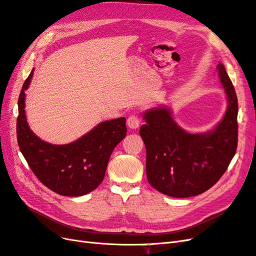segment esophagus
Listing matches in <instances>:
<instances>
[{
	"mask_svg": "<svg viewBox=\"0 0 256 256\" xmlns=\"http://www.w3.org/2000/svg\"><path fill=\"white\" fill-rule=\"evenodd\" d=\"M127 125L131 129H136L140 126V118L138 115H130L127 118Z\"/></svg>",
	"mask_w": 256,
	"mask_h": 256,
	"instance_id": "34e87169",
	"label": "esophagus"
}]
</instances>
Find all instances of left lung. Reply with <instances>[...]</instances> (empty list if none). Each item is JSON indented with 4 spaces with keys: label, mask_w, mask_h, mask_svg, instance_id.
Returning a JSON list of instances; mask_svg holds the SVG:
<instances>
[{
    "label": "left lung",
    "mask_w": 256,
    "mask_h": 256,
    "mask_svg": "<svg viewBox=\"0 0 256 256\" xmlns=\"http://www.w3.org/2000/svg\"><path fill=\"white\" fill-rule=\"evenodd\" d=\"M228 99L223 120L203 134L186 132L170 110L156 108L145 112L140 134L146 147V175L159 192L173 198L200 194L226 173L237 150L238 102L222 64L216 67Z\"/></svg>",
    "instance_id": "8db88e82"
}]
</instances>
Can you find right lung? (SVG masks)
<instances>
[{"label": "right lung", "mask_w": 256, "mask_h": 256, "mask_svg": "<svg viewBox=\"0 0 256 256\" xmlns=\"http://www.w3.org/2000/svg\"><path fill=\"white\" fill-rule=\"evenodd\" d=\"M34 69L23 83L18 99L17 140L28 166L42 184L58 194L80 196L95 190L104 180L115 146L126 136V118L99 124L72 143L53 145L34 134L26 118L24 90Z\"/></svg>", "instance_id": "obj_1"}]
</instances>
